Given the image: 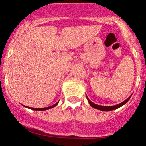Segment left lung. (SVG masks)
<instances>
[{
  "instance_id": "obj_1",
  "label": "left lung",
  "mask_w": 146,
  "mask_h": 146,
  "mask_svg": "<svg viewBox=\"0 0 146 146\" xmlns=\"http://www.w3.org/2000/svg\"><path fill=\"white\" fill-rule=\"evenodd\" d=\"M129 98H130V97L128 98H127V100H125L124 102H122V103H119V104H118V105H116V106H98V105L94 104V103H92V102H91V100H88V102H89L90 105H91V106H92L93 108H96V109L99 110L110 111V110H115V109H117V108H120V107L124 106V105L125 104V103H127V102L129 100Z\"/></svg>"
}]
</instances>
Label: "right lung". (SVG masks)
Listing matches in <instances>:
<instances>
[{
	"mask_svg": "<svg viewBox=\"0 0 146 146\" xmlns=\"http://www.w3.org/2000/svg\"><path fill=\"white\" fill-rule=\"evenodd\" d=\"M52 107H55V106H52ZM52 107H51V108H52ZM49 108H50V107H49V108H44V109H41V110H48V109H49Z\"/></svg>",
	"mask_w": 146,
	"mask_h": 146,
	"instance_id": "1",
	"label": "right lung"
}]
</instances>
